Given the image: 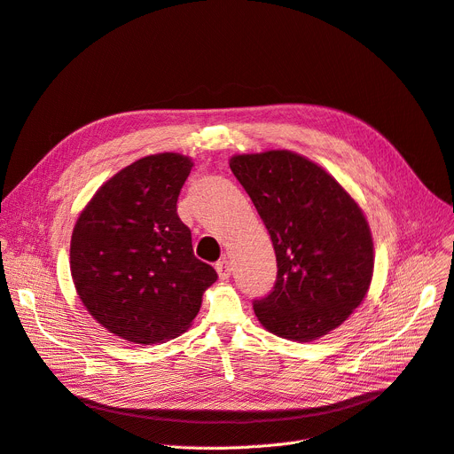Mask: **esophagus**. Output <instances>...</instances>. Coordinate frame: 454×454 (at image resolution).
Instances as JSON below:
<instances>
[{
  "instance_id": "1",
  "label": "esophagus",
  "mask_w": 454,
  "mask_h": 454,
  "mask_svg": "<svg viewBox=\"0 0 454 454\" xmlns=\"http://www.w3.org/2000/svg\"><path fill=\"white\" fill-rule=\"evenodd\" d=\"M215 269H216V274H219L221 280H228L230 274H231V267L228 263V260H221L215 263Z\"/></svg>"
}]
</instances>
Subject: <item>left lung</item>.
Listing matches in <instances>:
<instances>
[{"instance_id":"left-lung-1","label":"left lung","mask_w":454,"mask_h":454,"mask_svg":"<svg viewBox=\"0 0 454 454\" xmlns=\"http://www.w3.org/2000/svg\"><path fill=\"white\" fill-rule=\"evenodd\" d=\"M270 235L278 274L254 301L258 321L276 336L313 341L338 328L365 299L374 254L360 206L332 176L289 150L230 160Z\"/></svg>"}]
</instances>
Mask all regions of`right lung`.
<instances>
[{
  "instance_id": "add662e5",
  "label": "right lung",
  "mask_w": 454,
  "mask_h": 454,
  "mask_svg": "<svg viewBox=\"0 0 454 454\" xmlns=\"http://www.w3.org/2000/svg\"><path fill=\"white\" fill-rule=\"evenodd\" d=\"M192 168L182 153L146 155L107 180L77 219L70 272L92 317L131 343H163L192 323L216 280L194 258L178 196Z\"/></svg>"
}]
</instances>
